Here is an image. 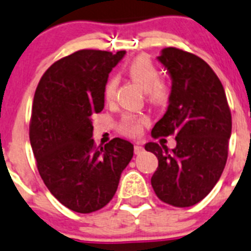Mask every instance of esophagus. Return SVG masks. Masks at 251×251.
I'll return each instance as SVG.
<instances>
[{
	"label": "esophagus",
	"mask_w": 251,
	"mask_h": 251,
	"mask_svg": "<svg viewBox=\"0 0 251 251\" xmlns=\"http://www.w3.org/2000/svg\"><path fill=\"white\" fill-rule=\"evenodd\" d=\"M134 151H135V154H136V155H138V154H141V152L144 151V148L141 147L140 143H135Z\"/></svg>",
	"instance_id": "esophagus-1"
}]
</instances>
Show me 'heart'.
I'll use <instances>...</instances> for the list:
<instances>
[{
    "label": "heart",
    "instance_id": "obj_1",
    "mask_svg": "<svg viewBox=\"0 0 251 251\" xmlns=\"http://www.w3.org/2000/svg\"><path fill=\"white\" fill-rule=\"evenodd\" d=\"M127 73L135 83L148 92L149 99L155 103H163L169 97V88L162 80H159V71L156 65L148 56L135 58L127 67ZM117 79L111 77L104 88L106 100H112L116 91ZM145 120L136 117L134 115H125L121 123V130L127 135H138L141 131V125Z\"/></svg>",
    "mask_w": 251,
    "mask_h": 251
}]
</instances>
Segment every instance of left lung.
<instances>
[{"mask_svg": "<svg viewBox=\"0 0 251 251\" xmlns=\"http://www.w3.org/2000/svg\"><path fill=\"white\" fill-rule=\"evenodd\" d=\"M172 79L164 116L152 138L176 135L177 145L158 143L145 150L158 158L151 186L159 200L174 207H191L206 197L221 177L227 160L231 112L225 89L203 59L177 48L158 56Z\"/></svg>", "mask_w": 251, "mask_h": 251, "instance_id": "1", "label": "left lung"}]
</instances>
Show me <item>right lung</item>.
Returning a JSON list of instances; mask_svg holds the SVG:
<instances>
[{"mask_svg":"<svg viewBox=\"0 0 251 251\" xmlns=\"http://www.w3.org/2000/svg\"><path fill=\"white\" fill-rule=\"evenodd\" d=\"M125 51L78 50L54 63L35 91L30 143L41 179L69 210L91 213L117 191L134 145L115 138L97 149L92 116L103 110L108 74Z\"/></svg>","mask_w":251,"mask_h":251,"instance_id":"obj_1","label":"right lung"}]
</instances>
